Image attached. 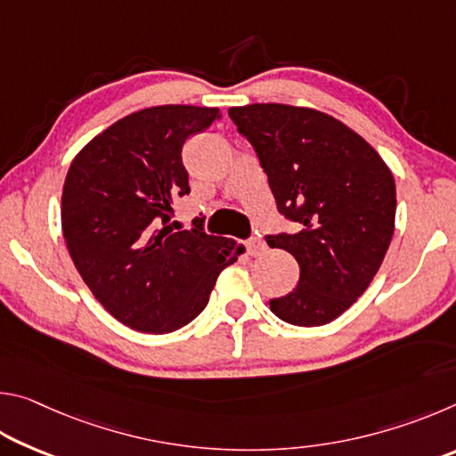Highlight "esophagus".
Masks as SVG:
<instances>
[{"instance_id":"34e87169","label":"esophagus","mask_w":456,"mask_h":456,"mask_svg":"<svg viewBox=\"0 0 456 456\" xmlns=\"http://www.w3.org/2000/svg\"><path fill=\"white\" fill-rule=\"evenodd\" d=\"M265 251V243L261 241L259 237H251L249 241H247V253H249V256H253V257H257V256H261V253Z\"/></svg>"}]
</instances>
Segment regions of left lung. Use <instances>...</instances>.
<instances>
[{
    "label": "left lung",
    "instance_id": "left-lung-1",
    "mask_svg": "<svg viewBox=\"0 0 456 456\" xmlns=\"http://www.w3.org/2000/svg\"><path fill=\"white\" fill-rule=\"evenodd\" d=\"M256 149L277 209L296 233L267 245L299 264L297 288L269 299L293 326H323L368 289L395 235L396 184L388 165L358 133L326 112L291 104L229 108Z\"/></svg>",
    "mask_w": 456,
    "mask_h": 456
}]
</instances>
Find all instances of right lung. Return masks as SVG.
<instances>
[{"instance_id":"add662e5","label":"right lung","mask_w":456,"mask_h":456,"mask_svg":"<svg viewBox=\"0 0 456 456\" xmlns=\"http://www.w3.org/2000/svg\"><path fill=\"white\" fill-rule=\"evenodd\" d=\"M217 118L219 108H144L92 138L68 168V251L104 310L136 331L187 326L205 310L219 273L245 251L233 239L179 231L171 221L175 197L191 191L183 144Z\"/></svg>"}]
</instances>
